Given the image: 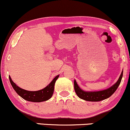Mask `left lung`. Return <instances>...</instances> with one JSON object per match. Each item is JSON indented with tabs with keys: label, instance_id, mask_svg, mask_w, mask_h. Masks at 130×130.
<instances>
[{
	"label": "left lung",
	"instance_id": "obj_1",
	"mask_svg": "<svg viewBox=\"0 0 130 130\" xmlns=\"http://www.w3.org/2000/svg\"><path fill=\"white\" fill-rule=\"evenodd\" d=\"M122 76H123V71L119 77V79L114 85L108 89L100 91H84L82 90L77 85L76 80H74V87L77 96L80 99L89 101H100L107 99L111 96L116 92L120 84Z\"/></svg>",
	"mask_w": 130,
	"mask_h": 130
}]
</instances>
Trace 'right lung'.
Instances as JSON below:
<instances>
[{"mask_svg":"<svg viewBox=\"0 0 130 130\" xmlns=\"http://www.w3.org/2000/svg\"><path fill=\"white\" fill-rule=\"evenodd\" d=\"M59 77V75H57L46 87L37 91H29L22 89L18 87L13 81L10 76H9V79L15 92L23 99L32 102H42V101L48 100L52 97L54 90L55 83Z\"/></svg>","mask_w":130,"mask_h":130,"instance_id":"obj_1","label":"right lung"}]
</instances>
